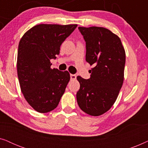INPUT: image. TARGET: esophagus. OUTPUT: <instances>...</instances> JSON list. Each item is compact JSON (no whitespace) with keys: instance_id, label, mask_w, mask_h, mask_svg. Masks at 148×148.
I'll use <instances>...</instances> for the list:
<instances>
[{"instance_id":"esophagus-1","label":"esophagus","mask_w":148,"mask_h":148,"mask_svg":"<svg viewBox=\"0 0 148 148\" xmlns=\"http://www.w3.org/2000/svg\"><path fill=\"white\" fill-rule=\"evenodd\" d=\"M70 77H71V80H75V79H76V78H77L76 75H73V74H71Z\"/></svg>"}]
</instances>
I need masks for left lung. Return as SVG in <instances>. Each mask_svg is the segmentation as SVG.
<instances>
[{
    "instance_id": "1",
    "label": "left lung",
    "mask_w": 148,
    "mask_h": 148,
    "mask_svg": "<svg viewBox=\"0 0 148 148\" xmlns=\"http://www.w3.org/2000/svg\"><path fill=\"white\" fill-rule=\"evenodd\" d=\"M86 44V60L93 65L88 79L77 76L79 108L91 116L110 110L124 80L125 51L118 36L102 27H79Z\"/></svg>"
}]
</instances>
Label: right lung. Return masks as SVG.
I'll return each instance as SVG.
<instances>
[{"label":"right lung","mask_w":148,"mask_h":148,"mask_svg":"<svg viewBox=\"0 0 148 148\" xmlns=\"http://www.w3.org/2000/svg\"><path fill=\"white\" fill-rule=\"evenodd\" d=\"M77 24H39L26 32L17 52V75L24 98L40 113L53 110L70 80L67 71L51 69L50 59L59 54L60 47Z\"/></svg>","instance_id":"1"}]
</instances>
